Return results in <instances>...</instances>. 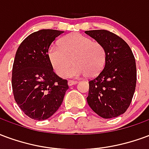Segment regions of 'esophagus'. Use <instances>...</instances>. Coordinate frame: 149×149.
<instances>
[{
  "label": "esophagus",
  "mask_w": 149,
  "mask_h": 149,
  "mask_svg": "<svg viewBox=\"0 0 149 149\" xmlns=\"http://www.w3.org/2000/svg\"><path fill=\"white\" fill-rule=\"evenodd\" d=\"M77 81H74V80H69L68 81V85L69 86H73V85H75L77 84Z\"/></svg>",
  "instance_id": "1"
}]
</instances>
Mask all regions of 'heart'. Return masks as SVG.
Masks as SVG:
<instances>
[{"label":"heart","instance_id":"obj_1","mask_svg":"<svg viewBox=\"0 0 149 149\" xmlns=\"http://www.w3.org/2000/svg\"><path fill=\"white\" fill-rule=\"evenodd\" d=\"M47 56L55 72L59 77L67 75L72 63L75 66L68 75L93 78L101 73L106 63V50L102 44L80 33L62 38L59 47L52 45Z\"/></svg>","mask_w":149,"mask_h":149}]
</instances>
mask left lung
<instances>
[{
    "mask_svg": "<svg viewBox=\"0 0 149 149\" xmlns=\"http://www.w3.org/2000/svg\"><path fill=\"white\" fill-rule=\"evenodd\" d=\"M85 33L102 43L107 54L103 70L89 81L87 102L102 118L118 117L128 109L135 92L134 55L128 43L111 31L91 30Z\"/></svg>",
    "mask_w": 149,
    "mask_h": 149,
    "instance_id": "8db88e82",
    "label": "left lung"
}]
</instances>
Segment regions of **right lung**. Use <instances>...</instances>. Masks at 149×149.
I'll list each match as a JSON object with an SVG mask.
<instances>
[{"label": "right lung", "mask_w": 149, "mask_h": 149, "mask_svg": "<svg viewBox=\"0 0 149 149\" xmlns=\"http://www.w3.org/2000/svg\"><path fill=\"white\" fill-rule=\"evenodd\" d=\"M64 31L42 29L19 44L13 66L14 99L31 119L43 120L58 110L68 90L67 79L58 77L47 56L52 43Z\"/></svg>", "instance_id": "right-lung-1"}]
</instances>
